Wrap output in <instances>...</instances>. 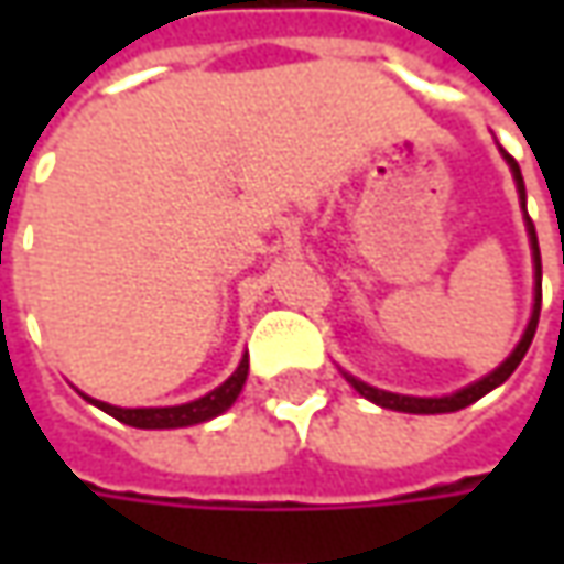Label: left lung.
Masks as SVG:
<instances>
[{
  "label": "left lung",
  "mask_w": 564,
  "mask_h": 564,
  "mask_svg": "<svg viewBox=\"0 0 564 564\" xmlns=\"http://www.w3.org/2000/svg\"><path fill=\"white\" fill-rule=\"evenodd\" d=\"M502 160L509 163L511 169V178H514V187H518V197H521V209H524V226H528V238H531V257H533V311L531 319H528V329H524V336L521 341L514 345V351H511L509 358L502 360L492 373H487L484 379H477V382H470L465 389H458V392H452V395H433V399H421V395H399V392H386V389H377V386H370V382H364V379L351 377V373H345L341 370V377L348 379L351 386H355V392H360L367 401H373L379 408H389V411H404V414H452V411H462L467 404H474L477 399H484L487 392H492L496 386H502L506 379L514 373V367L524 360L528 355V348H531L533 333H536V323H540V301H543V263H540V245H536V228H533L531 216H528V194H524V178H521V169L518 163L511 160L509 153L502 150Z\"/></svg>",
  "instance_id": "8db88e82"
}]
</instances>
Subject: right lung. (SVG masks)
I'll list each match as a JSON object with an SVG mask.
<instances>
[{
	"label": "right lung",
	"instance_id": "add662e5",
	"mask_svg": "<svg viewBox=\"0 0 564 564\" xmlns=\"http://www.w3.org/2000/svg\"><path fill=\"white\" fill-rule=\"evenodd\" d=\"M245 382H248V355L241 358V364L235 367V373L223 386H216L213 392H206V395L194 401H185V404H169V408H119V404H109V401L90 399L84 392L80 395L90 401V404H97L99 411H106L109 417L128 423V426H138V430H178V426H194V423L213 421V417L226 414L228 408L238 401V395H241Z\"/></svg>",
	"mask_w": 564,
	"mask_h": 564
}]
</instances>
